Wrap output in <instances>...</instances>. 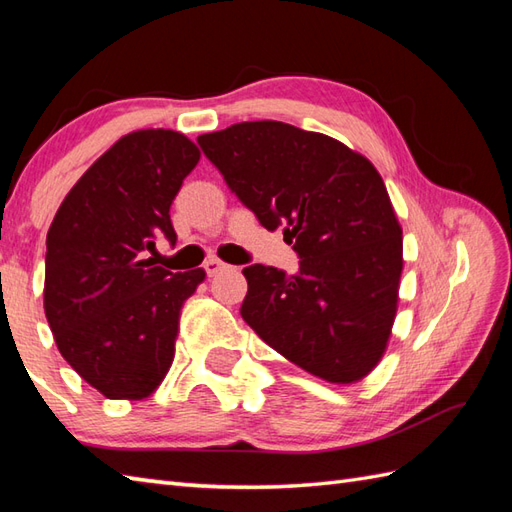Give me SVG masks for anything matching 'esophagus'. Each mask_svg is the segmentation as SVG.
Returning a JSON list of instances; mask_svg holds the SVG:
<instances>
[{
  "instance_id": "34e87169",
  "label": "esophagus",
  "mask_w": 512,
  "mask_h": 512,
  "mask_svg": "<svg viewBox=\"0 0 512 512\" xmlns=\"http://www.w3.org/2000/svg\"><path fill=\"white\" fill-rule=\"evenodd\" d=\"M228 266L224 264V262H220V259H215V257H211L209 262L204 264V270H206V275L209 277H213V275H217V273H222V270H226Z\"/></svg>"
}]
</instances>
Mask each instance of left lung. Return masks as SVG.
<instances>
[{
  "label": "left lung",
  "instance_id": "8db88e82",
  "mask_svg": "<svg viewBox=\"0 0 512 512\" xmlns=\"http://www.w3.org/2000/svg\"><path fill=\"white\" fill-rule=\"evenodd\" d=\"M198 145L259 224L284 226L299 255L295 275L244 268V321L312 376L358 383L387 350L402 273V228L376 167L339 140L279 121L237 123Z\"/></svg>",
  "mask_w": 512,
  "mask_h": 512
}]
</instances>
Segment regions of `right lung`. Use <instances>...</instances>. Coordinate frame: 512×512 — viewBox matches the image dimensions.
<instances>
[{
  "label": "right lung",
  "mask_w": 512,
  "mask_h": 512,
  "mask_svg": "<svg viewBox=\"0 0 512 512\" xmlns=\"http://www.w3.org/2000/svg\"><path fill=\"white\" fill-rule=\"evenodd\" d=\"M200 149L171 129L123 136L65 195L46 237L43 310L65 361L112 400H143L176 354L180 310L206 273L147 253L176 242L169 209Z\"/></svg>",
  "instance_id": "obj_1"
}]
</instances>
